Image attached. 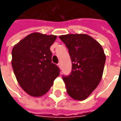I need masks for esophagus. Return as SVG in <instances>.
<instances>
[{"instance_id":"34e87169","label":"esophagus","mask_w":121,"mask_h":121,"mask_svg":"<svg viewBox=\"0 0 121 121\" xmlns=\"http://www.w3.org/2000/svg\"><path fill=\"white\" fill-rule=\"evenodd\" d=\"M58 67H59V68H61V67H62V66H61V63H58Z\"/></svg>"}]
</instances>
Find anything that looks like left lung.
I'll list each match as a JSON object with an SVG mask.
<instances>
[{"label":"left lung","mask_w":121,"mask_h":121,"mask_svg":"<svg viewBox=\"0 0 121 121\" xmlns=\"http://www.w3.org/2000/svg\"><path fill=\"white\" fill-rule=\"evenodd\" d=\"M59 38L69 50L72 71L63 77L67 94L75 100L86 99L102 79L106 55L102 46L84 34H69Z\"/></svg>","instance_id":"obj_1"}]
</instances>
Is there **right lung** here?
Instances as JSON below:
<instances>
[{"mask_svg": "<svg viewBox=\"0 0 121 121\" xmlns=\"http://www.w3.org/2000/svg\"><path fill=\"white\" fill-rule=\"evenodd\" d=\"M56 35L34 32L15 44L12 50L11 65L17 80L29 95L40 97L48 92L60 74L52 63L51 45Z\"/></svg>", "mask_w": 121, "mask_h": 121, "instance_id": "obj_1", "label": "right lung"}]
</instances>
